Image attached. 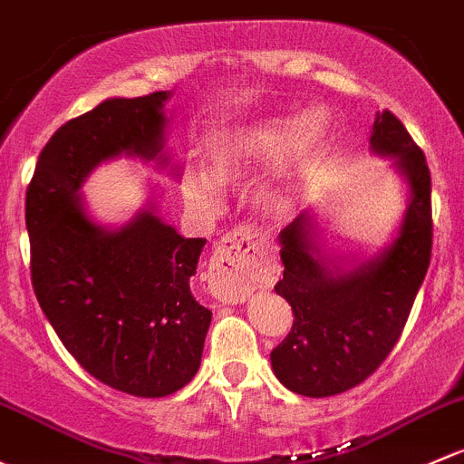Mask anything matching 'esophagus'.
Listing matches in <instances>:
<instances>
[{"mask_svg":"<svg viewBox=\"0 0 464 464\" xmlns=\"http://www.w3.org/2000/svg\"><path fill=\"white\" fill-rule=\"evenodd\" d=\"M273 271L269 245L251 227H236L219 240L208 266L211 294L224 304L251 297L256 286Z\"/></svg>","mask_w":464,"mask_h":464,"instance_id":"obj_1","label":"esophagus"}]
</instances>
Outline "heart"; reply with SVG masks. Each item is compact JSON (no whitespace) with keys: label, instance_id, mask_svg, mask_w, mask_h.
I'll list each match as a JSON object with an SVG mask.
<instances>
[{"label":"heart","instance_id":"1","mask_svg":"<svg viewBox=\"0 0 464 464\" xmlns=\"http://www.w3.org/2000/svg\"><path fill=\"white\" fill-rule=\"evenodd\" d=\"M329 133V117L320 109L302 117L276 115L233 126L213 149V178L219 184H231L271 169L257 188V199L265 211L280 216L294 199L297 173L322 153ZM216 182L204 170H191L184 184L187 199L199 208L219 207Z\"/></svg>","mask_w":464,"mask_h":464}]
</instances>
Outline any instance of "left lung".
Listing matches in <instances>:
<instances>
[{"label":"left lung","mask_w":464,"mask_h":464,"mask_svg":"<svg viewBox=\"0 0 464 464\" xmlns=\"http://www.w3.org/2000/svg\"><path fill=\"white\" fill-rule=\"evenodd\" d=\"M369 146L392 160L407 184V208L387 245L373 256H334L322 246L314 207L277 236L285 276L276 294L289 302L295 320L271 351V367L300 396H335L367 380L398 343L429 269L433 227L425 153L389 111L375 117Z\"/></svg>","instance_id":"8db88e82"}]
</instances>
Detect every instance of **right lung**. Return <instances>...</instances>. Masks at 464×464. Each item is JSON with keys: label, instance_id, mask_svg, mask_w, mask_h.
<instances>
[{"label": "right lung", "instance_id": "obj_1", "mask_svg": "<svg viewBox=\"0 0 464 464\" xmlns=\"http://www.w3.org/2000/svg\"><path fill=\"white\" fill-rule=\"evenodd\" d=\"M170 97H109L66 121L39 153L26 191L44 315L92 378L140 398L170 396L198 373L213 314L195 300L191 277L207 240H188L160 218L158 184L117 227L95 219L82 187L121 155L179 179L167 149Z\"/></svg>", "mask_w": 464, "mask_h": 464}]
</instances>
